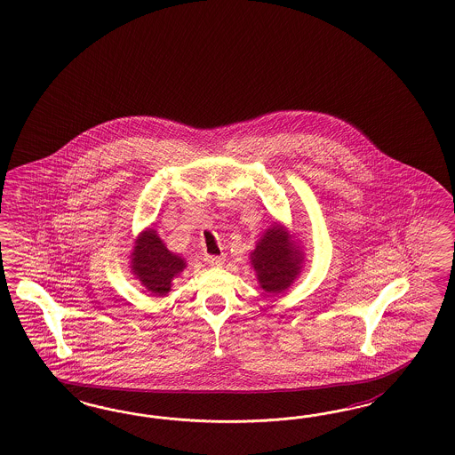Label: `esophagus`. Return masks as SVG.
<instances>
[{
  "mask_svg": "<svg viewBox=\"0 0 455 455\" xmlns=\"http://www.w3.org/2000/svg\"><path fill=\"white\" fill-rule=\"evenodd\" d=\"M204 260H205L208 265H212V267H219V265L225 262V255H205Z\"/></svg>",
  "mask_w": 455,
  "mask_h": 455,
  "instance_id": "34e87169",
  "label": "esophagus"
}]
</instances>
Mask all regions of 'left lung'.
I'll use <instances>...</instances> for the list:
<instances>
[{"instance_id":"obj_1","label":"left lung","mask_w":455,"mask_h":455,"mask_svg":"<svg viewBox=\"0 0 455 455\" xmlns=\"http://www.w3.org/2000/svg\"><path fill=\"white\" fill-rule=\"evenodd\" d=\"M257 280L267 293H282L300 275L303 253L285 227L274 221L250 253Z\"/></svg>"}]
</instances>
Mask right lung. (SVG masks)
Segmentation results:
<instances>
[{
  "mask_svg": "<svg viewBox=\"0 0 455 455\" xmlns=\"http://www.w3.org/2000/svg\"><path fill=\"white\" fill-rule=\"evenodd\" d=\"M132 272L141 285L152 295H166L172 289L173 278L187 267L185 260L172 253L156 230L147 228L138 235L135 247L130 255Z\"/></svg>",
  "mask_w": 455,
  "mask_h": 455,
  "instance_id": "obj_1",
  "label": "right lung"
}]
</instances>
